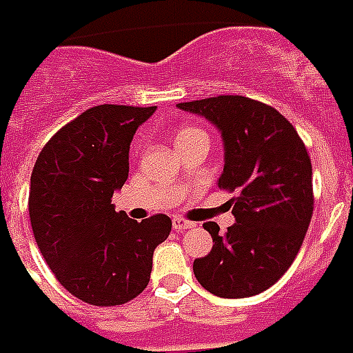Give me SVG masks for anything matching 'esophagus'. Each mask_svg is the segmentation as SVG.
I'll return each mask as SVG.
<instances>
[{"instance_id": "obj_1", "label": "esophagus", "mask_w": 353, "mask_h": 353, "mask_svg": "<svg viewBox=\"0 0 353 353\" xmlns=\"http://www.w3.org/2000/svg\"><path fill=\"white\" fill-rule=\"evenodd\" d=\"M195 223L190 221V219H184V217H174L173 219V229L174 230H188V229H193Z\"/></svg>"}]
</instances>
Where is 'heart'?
<instances>
[{
  "label": "heart",
  "instance_id": "obj_1",
  "mask_svg": "<svg viewBox=\"0 0 353 353\" xmlns=\"http://www.w3.org/2000/svg\"><path fill=\"white\" fill-rule=\"evenodd\" d=\"M201 134H205V132L199 128H193V126H184V128H180L179 132H176V136H174V143H176V145H180V143H186V141H190L192 137L201 136Z\"/></svg>",
  "mask_w": 353,
  "mask_h": 353
}]
</instances>
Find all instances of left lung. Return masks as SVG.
<instances>
[{
	"mask_svg": "<svg viewBox=\"0 0 353 353\" xmlns=\"http://www.w3.org/2000/svg\"><path fill=\"white\" fill-rule=\"evenodd\" d=\"M206 117L225 143L217 186L238 192L229 201L236 223L219 234L205 223L212 251L193 261L201 287L219 298H249L275 285L303 243L311 223L312 167L292 124L272 105L240 94L180 102Z\"/></svg>",
	"mask_w": 353,
	"mask_h": 353,
	"instance_id": "obj_1",
	"label": "left lung"
}]
</instances>
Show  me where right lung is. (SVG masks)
<instances>
[{"label": "right lung", "instance_id": "right-lung-1", "mask_svg": "<svg viewBox=\"0 0 353 353\" xmlns=\"http://www.w3.org/2000/svg\"><path fill=\"white\" fill-rule=\"evenodd\" d=\"M150 108L102 104L52 136L37 158L29 219L55 279L85 303H128L147 288L154 249L171 232L156 214L141 223L115 212L111 197L128 179V152Z\"/></svg>", "mask_w": 353, "mask_h": 353}]
</instances>
